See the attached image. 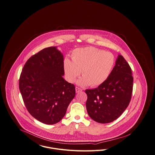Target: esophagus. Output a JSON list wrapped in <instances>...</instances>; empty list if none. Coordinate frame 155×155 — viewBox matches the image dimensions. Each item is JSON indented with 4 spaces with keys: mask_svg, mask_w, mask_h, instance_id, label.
I'll return each instance as SVG.
<instances>
[{
    "mask_svg": "<svg viewBox=\"0 0 155 155\" xmlns=\"http://www.w3.org/2000/svg\"><path fill=\"white\" fill-rule=\"evenodd\" d=\"M82 91V89L80 88H78V87H75V91H76L77 93L80 92Z\"/></svg>",
    "mask_w": 155,
    "mask_h": 155,
    "instance_id": "esophagus-1",
    "label": "esophagus"
}]
</instances>
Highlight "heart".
I'll list each match as a JSON object with an SVG mask.
<instances>
[{
    "label": "heart",
    "instance_id": "1",
    "mask_svg": "<svg viewBox=\"0 0 155 155\" xmlns=\"http://www.w3.org/2000/svg\"><path fill=\"white\" fill-rule=\"evenodd\" d=\"M71 60L66 58L63 66L67 80L73 82L82 73L78 82L81 86L95 87L107 80L115 63L114 55L95 47L78 48L73 51Z\"/></svg>",
    "mask_w": 155,
    "mask_h": 155
}]
</instances>
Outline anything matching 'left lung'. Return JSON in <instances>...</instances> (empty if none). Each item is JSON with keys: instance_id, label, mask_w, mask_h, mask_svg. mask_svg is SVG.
Listing matches in <instances>:
<instances>
[{"instance_id": "left-lung-1", "label": "left lung", "mask_w": 155, "mask_h": 155, "mask_svg": "<svg viewBox=\"0 0 155 155\" xmlns=\"http://www.w3.org/2000/svg\"><path fill=\"white\" fill-rule=\"evenodd\" d=\"M133 88L131 68L124 58L118 55L107 80L97 88L85 90L89 117L103 124L118 118L130 102Z\"/></svg>"}]
</instances>
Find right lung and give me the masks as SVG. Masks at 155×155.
I'll list each match as a JSON object with an SVG mask.
<instances>
[{"label": "right lung", "mask_w": 155, "mask_h": 155, "mask_svg": "<svg viewBox=\"0 0 155 155\" xmlns=\"http://www.w3.org/2000/svg\"><path fill=\"white\" fill-rule=\"evenodd\" d=\"M63 54L56 46L45 48L25 63L19 89L30 114L46 124H54L65 116L75 95L74 84L64 74Z\"/></svg>", "instance_id": "obj_1"}]
</instances>
